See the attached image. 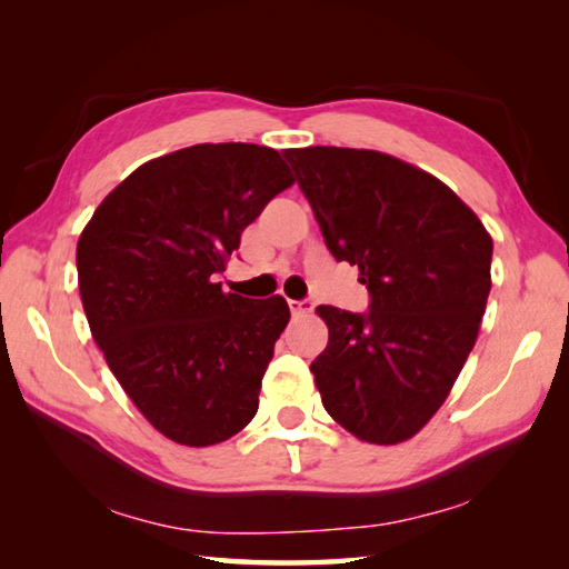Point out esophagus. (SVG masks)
<instances>
[{
  "instance_id": "1",
  "label": "esophagus",
  "mask_w": 569,
  "mask_h": 569,
  "mask_svg": "<svg viewBox=\"0 0 569 569\" xmlns=\"http://www.w3.org/2000/svg\"><path fill=\"white\" fill-rule=\"evenodd\" d=\"M288 308H291V316L298 318V316H306V312H312L316 303H312V300H288Z\"/></svg>"
}]
</instances>
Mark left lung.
I'll use <instances>...</instances> for the list:
<instances>
[{
  "instance_id": "left-lung-1",
  "label": "left lung",
  "mask_w": 569,
  "mask_h": 569,
  "mask_svg": "<svg viewBox=\"0 0 569 569\" xmlns=\"http://www.w3.org/2000/svg\"><path fill=\"white\" fill-rule=\"evenodd\" d=\"M337 261L359 266L369 312L320 306L330 340L310 365L345 430L396 445L445 403L477 342L493 241L442 180L389 153L286 149Z\"/></svg>"
}]
</instances>
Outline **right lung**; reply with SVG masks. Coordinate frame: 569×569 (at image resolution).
Returning a JSON list of instances; mask_svg holds the SVG:
<instances>
[{"instance_id":"obj_1","label":"right lung","mask_w":569,"mask_h":569,"mask_svg":"<svg viewBox=\"0 0 569 569\" xmlns=\"http://www.w3.org/2000/svg\"><path fill=\"white\" fill-rule=\"evenodd\" d=\"M281 153L198 143L139 166L82 229L78 286L94 342L141 416L188 447L224 442L257 416L281 296L224 293L214 276L278 192Z\"/></svg>"}]
</instances>
